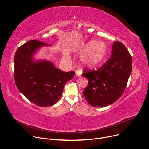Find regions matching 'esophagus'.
Returning <instances> with one entry per match:
<instances>
[{"label": "esophagus", "instance_id": "34e87169", "mask_svg": "<svg viewBox=\"0 0 149 149\" xmlns=\"http://www.w3.org/2000/svg\"><path fill=\"white\" fill-rule=\"evenodd\" d=\"M81 75V72L79 71H76V76H78V77H79V76Z\"/></svg>", "mask_w": 149, "mask_h": 149}]
</instances>
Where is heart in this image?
<instances>
[{"instance_id":"obj_1","label":"heart","mask_w":149,"mask_h":149,"mask_svg":"<svg viewBox=\"0 0 149 149\" xmlns=\"http://www.w3.org/2000/svg\"><path fill=\"white\" fill-rule=\"evenodd\" d=\"M80 52L84 53L80 58L81 65L88 68H93L100 64L106 58L107 48L104 43L92 40L81 49ZM63 58L68 61L70 56L68 55H65Z\"/></svg>"}]
</instances>
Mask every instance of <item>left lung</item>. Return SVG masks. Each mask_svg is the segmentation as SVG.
<instances>
[{"mask_svg":"<svg viewBox=\"0 0 149 149\" xmlns=\"http://www.w3.org/2000/svg\"><path fill=\"white\" fill-rule=\"evenodd\" d=\"M111 58L96 70H84L82 75L88 80L83 95L90 105L104 107L122 96L131 73L132 59L124 44L115 42Z\"/></svg>","mask_w":149,"mask_h":149,"instance_id":"1","label":"left lung"}]
</instances>
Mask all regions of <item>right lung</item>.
Wrapping results in <instances>:
<instances>
[{
  "label": "right lung",
  "instance_id": "add662e5",
  "mask_svg": "<svg viewBox=\"0 0 149 149\" xmlns=\"http://www.w3.org/2000/svg\"><path fill=\"white\" fill-rule=\"evenodd\" d=\"M48 45L38 40H30L18 48L14 56V81L18 89L40 107L55 104L61 96L65 84L75 74L74 71L57 69L50 61H33L34 52Z\"/></svg>",
  "mask_w": 149,
  "mask_h": 149
}]
</instances>
